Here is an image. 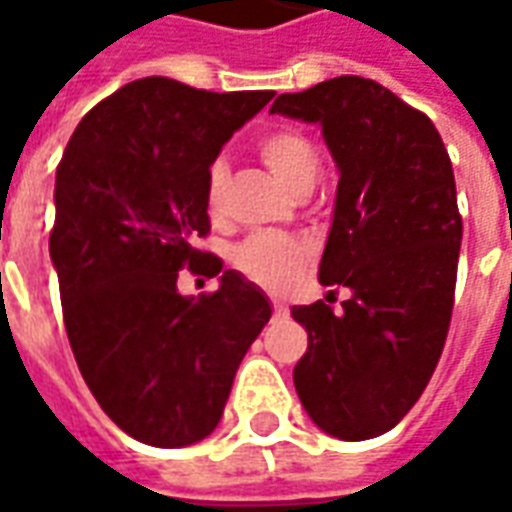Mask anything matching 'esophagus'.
I'll return each mask as SVG.
<instances>
[{"label":"esophagus","mask_w":512,"mask_h":512,"mask_svg":"<svg viewBox=\"0 0 512 512\" xmlns=\"http://www.w3.org/2000/svg\"><path fill=\"white\" fill-rule=\"evenodd\" d=\"M274 315H277V318H288V307L277 299H274Z\"/></svg>","instance_id":"esophagus-1"}]
</instances>
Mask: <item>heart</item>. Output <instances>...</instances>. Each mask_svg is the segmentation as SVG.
I'll list each match as a JSON object with an SVG mask.
<instances>
[{"label":"heart","instance_id":"1","mask_svg":"<svg viewBox=\"0 0 512 512\" xmlns=\"http://www.w3.org/2000/svg\"><path fill=\"white\" fill-rule=\"evenodd\" d=\"M257 153L266 167L277 175L293 194L318 180L321 158L307 136L296 128H274L260 136ZM227 191V167L213 161L208 169V205L219 211ZM310 263V249L288 235H252L233 249V266L257 285L268 290H285L301 277Z\"/></svg>","mask_w":512,"mask_h":512}]
</instances>
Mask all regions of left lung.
Wrapping results in <instances>:
<instances>
[{"label": "left lung", "instance_id": "obj_1", "mask_svg": "<svg viewBox=\"0 0 512 512\" xmlns=\"http://www.w3.org/2000/svg\"><path fill=\"white\" fill-rule=\"evenodd\" d=\"M271 115L321 126L340 180L318 279L351 290L340 312L290 310L310 337L293 384L323 433L376 439L425 392L450 329L463 235L450 156L428 117L362 76L279 95Z\"/></svg>", "mask_w": 512, "mask_h": 512}]
</instances>
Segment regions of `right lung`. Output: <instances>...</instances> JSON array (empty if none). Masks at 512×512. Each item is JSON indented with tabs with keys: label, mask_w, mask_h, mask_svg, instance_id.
Instances as JSON below:
<instances>
[{
	"label": "right lung",
	"mask_w": 512,
	"mask_h": 512,
	"mask_svg": "<svg viewBox=\"0 0 512 512\" xmlns=\"http://www.w3.org/2000/svg\"><path fill=\"white\" fill-rule=\"evenodd\" d=\"M271 98L136 79L82 117L57 167L49 252L65 332L106 417L150 447L211 436L271 318L255 282L194 249L211 230L208 169ZM186 265L219 276L220 290L183 297Z\"/></svg>",
	"instance_id": "1"
}]
</instances>
